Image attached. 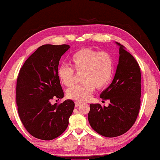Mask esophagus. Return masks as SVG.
<instances>
[{"mask_svg": "<svg viewBox=\"0 0 160 160\" xmlns=\"http://www.w3.org/2000/svg\"><path fill=\"white\" fill-rule=\"evenodd\" d=\"M80 105H82V102H75V107H78Z\"/></svg>", "mask_w": 160, "mask_h": 160, "instance_id": "1", "label": "esophagus"}]
</instances>
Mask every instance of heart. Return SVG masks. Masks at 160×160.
Listing matches in <instances>:
<instances>
[{
    "label": "heart",
    "instance_id": "b5f03b06",
    "mask_svg": "<svg viewBox=\"0 0 160 160\" xmlns=\"http://www.w3.org/2000/svg\"><path fill=\"white\" fill-rule=\"evenodd\" d=\"M72 68L62 65L58 69V77L63 85L71 86L75 81V72L82 74L80 85L72 86L66 92L68 98L78 102L89 99L95 88L101 89L110 82L113 75L114 60L110 53L91 48H83L71 58Z\"/></svg>",
    "mask_w": 160,
    "mask_h": 160
}]
</instances>
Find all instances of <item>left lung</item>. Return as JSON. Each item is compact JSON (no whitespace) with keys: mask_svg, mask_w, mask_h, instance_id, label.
Wrapping results in <instances>:
<instances>
[{"mask_svg":"<svg viewBox=\"0 0 160 160\" xmlns=\"http://www.w3.org/2000/svg\"><path fill=\"white\" fill-rule=\"evenodd\" d=\"M119 64L114 79L100 97L110 100L108 107L91 104L88 122L100 135L114 138L130 129L138 117L141 106V74L133 56L119 43Z\"/></svg>","mask_w":160,"mask_h":160,"instance_id":"obj_1","label":"left lung"}]
</instances>
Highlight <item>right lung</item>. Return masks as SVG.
Listing matches in <instances>:
<instances>
[{
    "mask_svg": "<svg viewBox=\"0 0 160 160\" xmlns=\"http://www.w3.org/2000/svg\"><path fill=\"white\" fill-rule=\"evenodd\" d=\"M69 45L46 44L38 48L19 70L16 86V102L24 128L36 138L50 141L60 136L69 124L74 102L66 100L51 104L53 98L64 97L58 69Z\"/></svg>",
    "mask_w": 160,
    "mask_h": 160,
    "instance_id": "add662e5",
    "label": "right lung"
}]
</instances>
